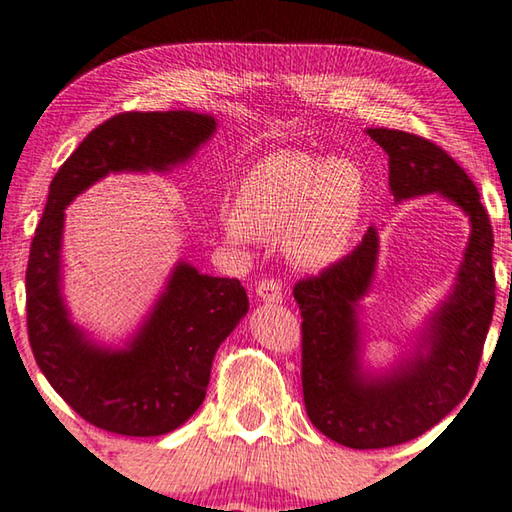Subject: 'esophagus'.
Returning a JSON list of instances; mask_svg holds the SVG:
<instances>
[{
  "mask_svg": "<svg viewBox=\"0 0 512 512\" xmlns=\"http://www.w3.org/2000/svg\"><path fill=\"white\" fill-rule=\"evenodd\" d=\"M255 293L259 300H264V302H282V297H284L280 280H273V277H266V280L259 282Z\"/></svg>",
  "mask_w": 512,
  "mask_h": 512,
  "instance_id": "esophagus-1",
  "label": "esophagus"
}]
</instances>
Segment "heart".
Here are the masks:
<instances>
[{
  "label": "heart",
  "mask_w": 512,
  "mask_h": 512,
  "mask_svg": "<svg viewBox=\"0 0 512 512\" xmlns=\"http://www.w3.org/2000/svg\"><path fill=\"white\" fill-rule=\"evenodd\" d=\"M360 170L349 161L304 152L273 154L246 174L237 210L224 217L230 239L250 241L286 230L288 253L302 266H327L345 253L358 224Z\"/></svg>",
  "instance_id": "obj_1"
}]
</instances>
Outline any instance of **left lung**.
<instances>
[{
    "mask_svg": "<svg viewBox=\"0 0 512 512\" xmlns=\"http://www.w3.org/2000/svg\"><path fill=\"white\" fill-rule=\"evenodd\" d=\"M367 134L389 156V188L398 201L439 192L468 212L472 232L454 291L434 315L427 353L383 378H365L358 369L356 304L374 277L376 230L369 228L349 255L293 286L302 315L306 414L324 436L353 450L407 443L448 416L475 383L495 311V239L477 185L423 136L387 127Z\"/></svg>",
    "mask_w": 512,
    "mask_h": 512,
    "instance_id": "8db88e82",
    "label": "left lung"
}]
</instances>
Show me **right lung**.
<instances>
[{
	"label": "right lung",
	"mask_w": 512,
	"mask_h": 512,
	"mask_svg": "<svg viewBox=\"0 0 512 512\" xmlns=\"http://www.w3.org/2000/svg\"><path fill=\"white\" fill-rule=\"evenodd\" d=\"M215 132L194 111H123L91 129L53 176L26 266V329L37 367L87 423L125 436L179 427L206 398L212 358L248 311L235 277L179 264L127 349L107 351L71 324L60 295L64 208L109 172H161Z\"/></svg>",
	"instance_id": "obj_1"
}]
</instances>
